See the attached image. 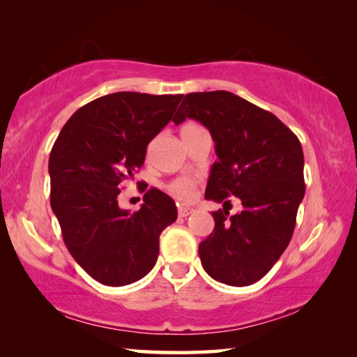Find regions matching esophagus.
<instances>
[{"mask_svg":"<svg viewBox=\"0 0 357 357\" xmlns=\"http://www.w3.org/2000/svg\"><path fill=\"white\" fill-rule=\"evenodd\" d=\"M192 213H193V209L189 208V206H179V208H178L179 217H187V215H190Z\"/></svg>","mask_w":357,"mask_h":357,"instance_id":"34e87169","label":"esophagus"}]
</instances>
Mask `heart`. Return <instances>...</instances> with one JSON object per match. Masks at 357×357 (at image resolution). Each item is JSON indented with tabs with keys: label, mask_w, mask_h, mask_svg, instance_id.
Listing matches in <instances>:
<instances>
[{
	"label": "heart",
	"mask_w": 357,
	"mask_h": 357,
	"mask_svg": "<svg viewBox=\"0 0 357 357\" xmlns=\"http://www.w3.org/2000/svg\"><path fill=\"white\" fill-rule=\"evenodd\" d=\"M198 179L192 176H183L176 178L167 185V190L170 192V195L176 198L178 202H190L193 195H195Z\"/></svg>",
	"instance_id": "b5f03b06"
}]
</instances>
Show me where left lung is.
Instances as JSON below:
<instances>
[{"instance_id":"left-lung-1","label":"left lung","mask_w":357,"mask_h":357,"mask_svg":"<svg viewBox=\"0 0 357 357\" xmlns=\"http://www.w3.org/2000/svg\"><path fill=\"white\" fill-rule=\"evenodd\" d=\"M202 123L215 143L204 198L223 202L213 213V233L198 245L202 266L231 287L258 282L291 241L304 198V153L291 130L273 113L228 91L189 93L173 123ZM228 196L243 209L229 216Z\"/></svg>"}]
</instances>
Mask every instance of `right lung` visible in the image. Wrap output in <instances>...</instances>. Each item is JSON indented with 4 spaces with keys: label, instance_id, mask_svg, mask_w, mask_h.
<instances>
[{
    "label": "right lung",
    "instance_id": "obj_1",
    "mask_svg": "<svg viewBox=\"0 0 357 357\" xmlns=\"http://www.w3.org/2000/svg\"><path fill=\"white\" fill-rule=\"evenodd\" d=\"M183 94L113 93L72 114L53 144L50 204L64 244L86 273L108 287L143 279L176 204L149 189L137 213L121 209L119 184L142 168L148 143L170 123Z\"/></svg>",
    "mask_w": 357,
    "mask_h": 357
}]
</instances>
